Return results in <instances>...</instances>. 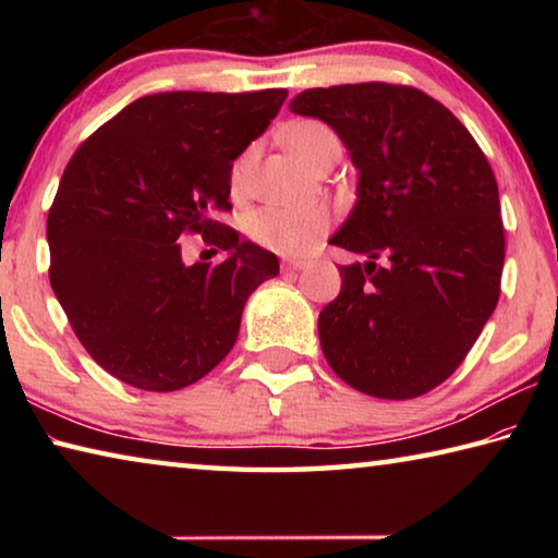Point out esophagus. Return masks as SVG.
<instances>
[{"instance_id":"34e87169","label":"esophagus","mask_w":558,"mask_h":558,"mask_svg":"<svg viewBox=\"0 0 558 558\" xmlns=\"http://www.w3.org/2000/svg\"><path fill=\"white\" fill-rule=\"evenodd\" d=\"M280 266H282V270H286V272H295V270H302V268H305V260H295V258H282Z\"/></svg>"}]
</instances>
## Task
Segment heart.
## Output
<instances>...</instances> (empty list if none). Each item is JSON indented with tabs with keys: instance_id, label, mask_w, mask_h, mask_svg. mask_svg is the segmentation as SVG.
I'll use <instances>...</instances> for the list:
<instances>
[{
	"instance_id": "obj_1",
	"label": "heart",
	"mask_w": 558,
	"mask_h": 558,
	"mask_svg": "<svg viewBox=\"0 0 558 558\" xmlns=\"http://www.w3.org/2000/svg\"><path fill=\"white\" fill-rule=\"evenodd\" d=\"M286 145L292 155L302 162L315 167L317 157L323 155L327 143H332V130L325 128L323 122H295L286 130ZM251 155H243L231 169V189L243 192L245 179H248ZM332 216L325 206H302V209H286V206H263L253 211L245 221V231L253 241L263 248L280 256H305L315 248L319 239L327 233Z\"/></svg>"
}]
</instances>
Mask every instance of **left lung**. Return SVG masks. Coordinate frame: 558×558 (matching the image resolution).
Returning <instances> with one entry per match:
<instances>
[{"label": "left lung", "instance_id": "1", "mask_svg": "<svg viewBox=\"0 0 558 558\" xmlns=\"http://www.w3.org/2000/svg\"><path fill=\"white\" fill-rule=\"evenodd\" d=\"M290 110L327 122L359 174L329 243L366 263L339 268L342 290L319 313L327 364L376 399L428 393L458 369L499 298L505 229L487 157L446 106L409 86L310 88Z\"/></svg>", "mask_w": 558, "mask_h": 558}]
</instances>
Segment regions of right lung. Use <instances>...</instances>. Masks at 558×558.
<instances>
[{
  "label": "right lung",
  "instance_id": "right-lung-1",
  "mask_svg": "<svg viewBox=\"0 0 558 558\" xmlns=\"http://www.w3.org/2000/svg\"><path fill=\"white\" fill-rule=\"evenodd\" d=\"M288 90L153 93L122 108L71 157L46 221L49 280L75 337L116 379L143 391L199 381L231 352L245 300L276 278V253L219 221L231 169ZM199 230L219 267L181 260Z\"/></svg>",
  "mask_w": 558,
  "mask_h": 558
}]
</instances>
